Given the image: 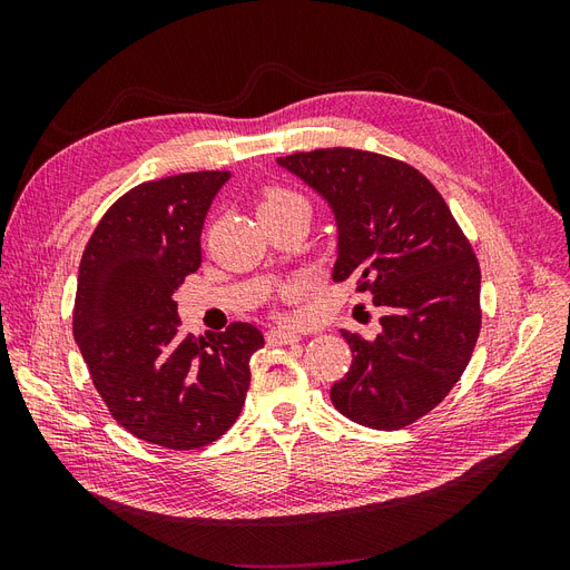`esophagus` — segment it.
I'll return each instance as SVG.
<instances>
[{"label": "esophagus", "instance_id": "esophagus-1", "mask_svg": "<svg viewBox=\"0 0 570 570\" xmlns=\"http://www.w3.org/2000/svg\"><path fill=\"white\" fill-rule=\"evenodd\" d=\"M266 340L271 347H283V344L299 342V333L287 331V327H271V331L266 333Z\"/></svg>", "mask_w": 570, "mask_h": 570}]
</instances>
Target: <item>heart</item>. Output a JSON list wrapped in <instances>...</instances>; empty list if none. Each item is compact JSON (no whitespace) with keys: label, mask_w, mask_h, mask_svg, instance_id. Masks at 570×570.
<instances>
[{"label":"heart","mask_w":570,"mask_h":570,"mask_svg":"<svg viewBox=\"0 0 570 570\" xmlns=\"http://www.w3.org/2000/svg\"><path fill=\"white\" fill-rule=\"evenodd\" d=\"M297 206H306L308 209V204L302 195L292 193V189H287V187H268L262 195V199H258V216L281 214L287 209H297Z\"/></svg>","instance_id":"1"}]
</instances>
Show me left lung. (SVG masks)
I'll return each mask as SVG.
<instances>
[{
    "instance_id": "8db88e82",
    "label": "left lung",
    "mask_w": 570,
    "mask_h": 570,
    "mask_svg": "<svg viewBox=\"0 0 570 570\" xmlns=\"http://www.w3.org/2000/svg\"><path fill=\"white\" fill-rule=\"evenodd\" d=\"M278 166L327 204L337 228L333 281H354L383 308L381 333L340 331L352 368L331 387L350 421L400 430L456 385L480 333V266L423 174L350 147L289 154Z\"/></svg>"
}]
</instances>
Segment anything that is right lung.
I'll list each match as a JSON object with an SVG mask.
<instances>
[{
  "label": "right lung",
  "instance_id": "1",
  "mask_svg": "<svg viewBox=\"0 0 570 570\" xmlns=\"http://www.w3.org/2000/svg\"><path fill=\"white\" fill-rule=\"evenodd\" d=\"M228 170L132 187L85 247L73 337L111 416L166 450H197L237 421L249 358L264 347L252 323L197 340L180 335L174 299L202 264V228Z\"/></svg>",
  "mask_w": 570,
  "mask_h": 570
}]
</instances>
